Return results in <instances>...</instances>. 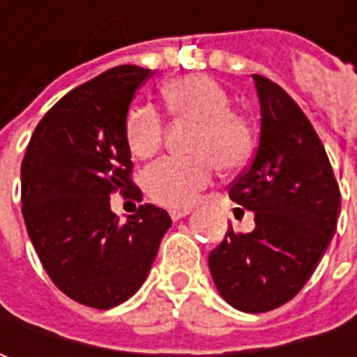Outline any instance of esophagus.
Listing matches in <instances>:
<instances>
[{
  "mask_svg": "<svg viewBox=\"0 0 357 357\" xmlns=\"http://www.w3.org/2000/svg\"><path fill=\"white\" fill-rule=\"evenodd\" d=\"M188 214H190L188 208H178V211H171V218L172 220H181V218H185Z\"/></svg>",
  "mask_w": 357,
  "mask_h": 357,
  "instance_id": "obj_1",
  "label": "esophagus"
}]
</instances>
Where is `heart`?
Masks as SVG:
<instances>
[{"mask_svg": "<svg viewBox=\"0 0 357 357\" xmlns=\"http://www.w3.org/2000/svg\"><path fill=\"white\" fill-rule=\"evenodd\" d=\"M162 99L176 121L197 123L188 158H162L144 172L151 199L169 208H188L216 176V167L236 171L252 155V129L230 109L227 89L208 75H185L162 85ZM165 123L153 107H135L127 117V143L139 158L162 144Z\"/></svg>", "mask_w": 357, "mask_h": 357, "instance_id": "b5f03b06", "label": "heart"}]
</instances>
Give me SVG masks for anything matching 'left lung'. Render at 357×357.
Wrapping results in <instances>:
<instances>
[{"instance_id":"left-lung-1","label":"left lung","mask_w":357,"mask_h":357,"mask_svg":"<svg viewBox=\"0 0 357 357\" xmlns=\"http://www.w3.org/2000/svg\"><path fill=\"white\" fill-rule=\"evenodd\" d=\"M252 79L260 139L228 197L254 214L256 227L248 234L230 227L208 254L218 294L246 314L278 308L304 288L340 214V188L314 127L282 87L262 75Z\"/></svg>"}]
</instances>
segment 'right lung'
<instances>
[{"instance_id": "right-lung-1", "label": "right lung", "mask_w": 357, "mask_h": 357, "mask_svg": "<svg viewBox=\"0 0 357 357\" xmlns=\"http://www.w3.org/2000/svg\"><path fill=\"white\" fill-rule=\"evenodd\" d=\"M151 69L119 65L67 93L39 121L21 162V213L35 252L63 294L91 308L123 304L146 280L167 211L139 206L127 222L111 195L141 190L130 181L127 115Z\"/></svg>"}]
</instances>
